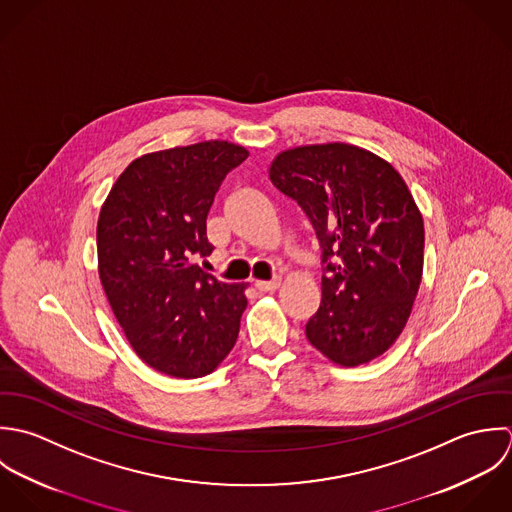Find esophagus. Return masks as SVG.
Returning a JSON list of instances; mask_svg holds the SVG:
<instances>
[{
	"mask_svg": "<svg viewBox=\"0 0 512 512\" xmlns=\"http://www.w3.org/2000/svg\"><path fill=\"white\" fill-rule=\"evenodd\" d=\"M279 285H281L279 279H275V281H257L255 289L261 291V293H275L279 289Z\"/></svg>",
	"mask_w": 512,
	"mask_h": 512,
	"instance_id": "obj_1",
	"label": "esophagus"
}]
</instances>
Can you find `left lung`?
<instances>
[{
  "instance_id": "1",
  "label": "left lung",
  "mask_w": 512,
  "mask_h": 512,
  "mask_svg": "<svg viewBox=\"0 0 512 512\" xmlns=\"http://www.w3.org/2000/svg\"><path fill=\"white\" fill-rule=\"evenodd\" d=\"M269 178L307 213L326 263L308 342L344 368L382 356L408 322L423 273V217L404 178L344 142L283 150Z\"/></svg>"
}]
</instances>
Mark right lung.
Segmentation results:
<instances>
[{
	"label": "right lung",
	"instance_id": "1",
	"mask_svg": "<svg viewBox=\"0 0 512 512\" xmlns=\"http://www.w3.org/2000/svg\"><path fill=\"white\" fill-rule=\"evenodd\" d=\"M249 152L227 140L150 152L108 192L99 223V277L134 352L172 378H202L231 352L247 285L192 263L209 255L205 219L227 172Z\"/></svg>",
	"mask_w": 512,
	"mask_h": 512
}]
</instances>
